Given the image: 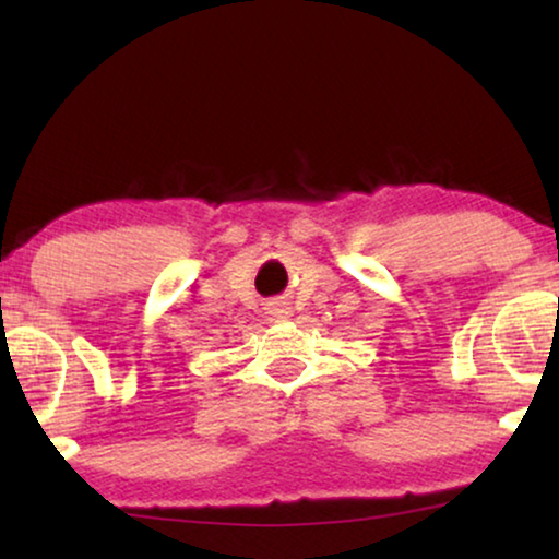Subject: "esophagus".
<instances>
[{
  "mask_svg": "<svg viewBox=\"0 0 559 559\" xmlns=\"http://www.w3.org/2000/svg\"><path fill=\"white\" fill-rule=\"evenodd\" d=\"M266 316H270V320H285V318H289V308H287V302H282V300H272V302H266Z\"/></svg>",
  "mask_w": 559,
  "mask_h": 559,
  "instance_id": "1",
  "label": "esophagus"
}]
</instances>
